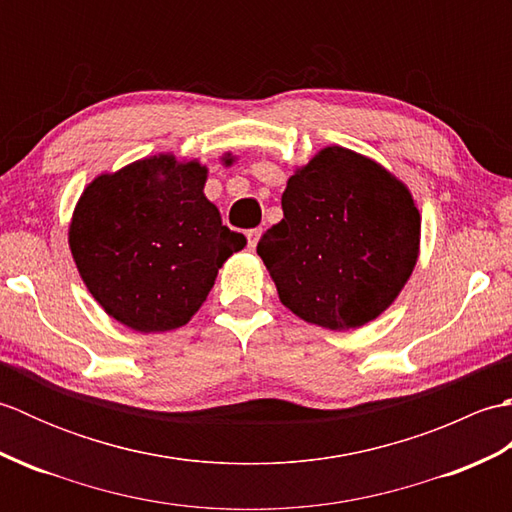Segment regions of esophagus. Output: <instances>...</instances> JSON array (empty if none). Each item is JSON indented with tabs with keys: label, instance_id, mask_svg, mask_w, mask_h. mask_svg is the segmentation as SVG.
Returning a JSON list of instances; mask_svg holds the SVG:
<instances>
[{
	"label": "esophagus",
	"instance_id": "1",
	"mask_svg": "<svg viewBox=\"0 0 512 512\" xmlns=\"http://www.w3.org/2000/svg\"><path fill=\"white\" fill-rule=\"evenodd\" d=\"M246 237H248V248H255L257 242H259V237H262V228H250Z\"/></svg>",
	"mask_w": 512,
	"mask_h": 512
}]
</instances>
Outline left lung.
<instances>
[{"mask_svg": "<svg viewBox=\"0 0 512 512\" xmlns=\"http://www.w3.org/2000/svg\"><path fill=\"white\" fill-rule=\"evenodd\" d=\"M284 220L262 235L277 295L303 321L352 330L383 314L418 262L420 213L398 178L356 151L325 147L288 178Z\"/></svg>", "mask_w": 512, "mask_h": 512, "instance_id": "left-lung-1", "label": "left lung"}]
</instances>
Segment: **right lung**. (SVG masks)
<instances>
[{"label": "right lung", "instance_id": "right-lung-1", "mask_svg": "<svg viewBox=\"0 0 512 512\" xmlns=\"http://www.w3.org/2000/svg\"><path fill=\"white\" fill-rule=\"evenodd\" d=\"M206 167L160 154L85 187L70 224L79 275L101 308L136 332L189 323L217 270L246 246L204 195Z\"/></svg>", "mask_w": 512, "mask_h": 512}]
</instances>
